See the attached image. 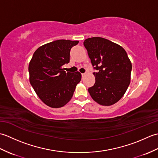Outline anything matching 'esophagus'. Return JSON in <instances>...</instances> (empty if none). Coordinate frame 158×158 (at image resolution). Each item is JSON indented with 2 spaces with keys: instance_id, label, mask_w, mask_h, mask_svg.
Returning <instances> with one entry per match:
<instances>
[{
  "instance_id": "obj_1",
  "label": "esophagus",
  "mask_w": 158,
  "mask_h": 158,
  "mask_svg": "<svg viewBox=\"0 0 158 158\" xmlns=\"http://www.w3.org/2000/svg\"><path fill=\"white\" fill-rule=\"evenodd\" d=\"M81 76H82V77H84L85 76V73H81Z\"/></svg>"
}]
</instances>
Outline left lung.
Segmentation results:
<instances>
[{
    "label": "left lung",
    "instance_id": "8db88e82",
    "mask_svg": "<svg viewBox=\"0 0 158 158\" xmlns=\"http://www.w3.org/2000/svg\"><path fill=\"white\" fill-rule=\"evenodd\" d=\"M91 60L96 82L88 89L93 100L110 106L122 98L130 83L132 64L122 47L102 37L83 42Z\"/></svg>",
    "mask_w": 158,
    "mask_h": 158
}]
</instances>
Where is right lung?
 <instances>
[{"label": "right lung", "mask_w": 158, "mask_h": 158, "mask_svg": "<svg viewBox=\"0 0 158 158\" xmlns=\"http://www.w3.org/2000/svg\"><path fill=\"white\" fill-rule=\"evenodd\" d=\"M78 41L56 40L40 47L30 62V83L45 105L60 108L70 101L77 85L81 79L79 72L64 70L70 62V52Z\"/></svg>", "instance_id": "add662e5"}]
</instances>
